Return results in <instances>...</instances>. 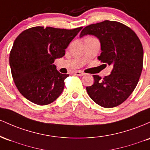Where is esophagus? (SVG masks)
<instances>
[{
    "instance_id": "1",
    "label": "esophagus",
    "mask_w": 150,
    "mask_h": 150,
    "mask_svg": "<svg viewBox=\"0 0 150 150\" xmlns=\"http://www.w3.org/2000/svg\"><path fill=\"white\" fill-rule=\"evenodd\" d=\"M74 74L76 76H83L84 75L83 72L81 71H75L74 72Z\"/></svg>"
}]
</instances>
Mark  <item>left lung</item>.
I'll list each match as a JSON object with an SVG mask.
<instances>
[{
	"label": "left lung",
	"mask_w": 150,
	"mask_h": 150,
	"mask_svg": "<svg viewBox=\"0 0 150 150\" xmlns=\"http://www.w3.org/2000/svg\"><path fill=\"white\" fill-rule=\"evenodd\" d=\"M91 35L99 39L102 52L98 57L105 65H112L109 76L93 75L94 83L87 93L98 105L113 108L122 103L133 92L143 67V48L135 33L116 21H105L85 27L80 38Z\"/></svg>",
	"instance_id": "1"
}]
</instances>
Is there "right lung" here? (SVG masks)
Here are the masks:
<instances>
[{
  "instance_id": "right-lung-1",
  "label": "right lung",
  "mask_w": 150,
  "mask_h": 150,
  "mask_svg": "<svg viewBox=\"0 0 150 150\" xmlns=\"http://www.w3.org/2000/svg\"><path fill=\"white\" fill-rule=\"evenodd\" d=\"M82 29L38 26L24 30L13 43L9 61L17 88L25 98L40 105L51 103L61 95L64 80L53 64Z\"/></svg>"
}]
</instances>
